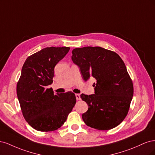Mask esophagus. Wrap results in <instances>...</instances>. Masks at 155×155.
I'll use <instances>...</instances> for the list:
<instances>
[{
    "label": "esophagus",
    "instance_id": "obj_1",
    "mask_svg": "<svg viewBox=\"0 0 155 155\" xmlns=\"http://www.w3.org/2000/svg\"><path fill=\"white\" fill-rule=\"evenodd\" d=\"M75 96H76L77 101H80V100H81V95H80L79 94H76Z\"/></svg>",
    "mask_w": 155,
    "mask_h": 155
}]
</instances>
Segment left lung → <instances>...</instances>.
Masks as SVG:
<instances>
[{"label":"left lung","instance_id":"8db88e82","mask_svg":"<svg viewBox=\"0 0 155 155\" xmlns=\"http://www.w3.org/2000/svg\"><path fill=\"white\" fill-rule=\"evenodd\" d=\"M71 59L78 65L83 78L90 77L94 94H82L88 105L82 119L87 126L109 130L120 124L128 113L133 96V84L122 59L115 52L101 47H84L72 51Z\"/></svg>","mask_w":155,"mask_h":155}]
</instances>
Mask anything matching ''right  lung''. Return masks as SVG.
Returning a JSON list of instances; mask_svg holds the SVG:
<instances>
[{"instance_id":"right-lung-1","label":"right lung","mask_w":155,"mask_h":155,"mask_svg":"<svg viewBox=\"0 0 155 155\" xmlns=\"http://www.w3.org/2000/svg\"><path fill=\"white\" fill-rule=\"evenodd\" d=\"M69 47H49L27 58L17 85V94L23 116L40 131L61 127L76 104L71 91L57 94L47 86L53 83L54 68L66 56Z\"/></svg>"}]
</instances>
